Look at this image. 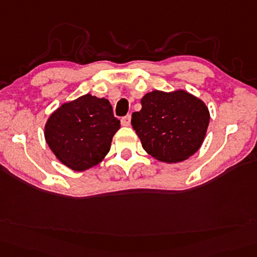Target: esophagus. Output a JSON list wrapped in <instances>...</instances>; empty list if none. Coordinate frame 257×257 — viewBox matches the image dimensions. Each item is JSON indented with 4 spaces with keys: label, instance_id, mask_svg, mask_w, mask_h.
Wrapping results in <instances>:
<instances>
[{
    "label": "esophagus",
    "instance_id": "1",
    "mask_svg": "<svg viewBox=\"0 0 257 257\" xmlns=\"http://www.w3.org/2000/svg\"><path fill=\"white\" fill-rule=\"evenodd\" d=\"M130 120H132V117H130V114H127L121 119V124L123 127H128V125H130Z\"/></svg>",
    "mask_w": 257,
    "mask_h": 257
}]
</instances>
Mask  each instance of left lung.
Listing matches in <instances>:
<instances>
[{"mask_svg": "<svg viewBox=\"0 0 257 257\" xmlns=\"http://www.w3.org/2000/svg\"><path fill=\"white\" fill-rule=\"evenodd\" d=\"M142 110L133 113L132 124L143 148L155 159L179 163L202 146L209 123L204 101L185 90L145 94Z\"/></svg>", "mask_w": 257, "mask_h": 257, "instance_id": "left-lung-1", "label": "left lung"}]
</instances>
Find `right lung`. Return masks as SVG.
Instances as JSON below:
<instances>
[{
  "label": "right lung",
  "instance_id": "right-lung-1",
  "mask_svg": "<svg viewBox=\"0 0 257 257\" xmlns=\"http://www.w3.org/2000/svg\"><path fill=\"white\" fill-rule=\"evenodd\" d=\"M119 128L108 100L87 93L50 115L44 137L60 162L74 172H83L105 157Z\"/></svg>",
  "mask_w": 257,
  "mask_h": 257
}]
</instances>
